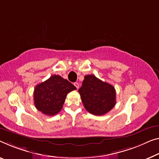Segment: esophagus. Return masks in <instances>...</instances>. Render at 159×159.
I'll return each mask as SVG.
<instances>
[{
  "mask_svg": "<svg viewBox=\"0 0 159 159\" xmlns=\"http://www.w3.org/2000/svg\"><path fill=\"white\" fill-rule=\"evenodd\" d=\"M74 85H75V87H76L77 89H78V88H79V83H78V82H75L74 83Z\"/></svg>",
  "mask_w": 159,
  "mask_h": 159,
  "instance_id": "34e87169",
  "label": "esophagus"
}]
</instances>
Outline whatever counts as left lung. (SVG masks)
<instances>
[{
    "mask_svg": "<svg viewBox=\"0 0 159 159\" xmlns=\"http://www.w3.org/2000/svg\"><path fill=\"white\" fill-rule=\"evenodd\" d=\"M78 92L84 108L94 115H104L116 104L114 87L93 75L84 77L82 87Z\"/></svg>",
    "mask_w": 159,
    "mask_h": 159,
    "instance_id": "left-lung-1",
    "label": "left lung"
}]
</instances>
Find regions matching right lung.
Listing matches in <instances>:
<instances>
[{
	"instance_id": "add662e5",
	"label": "right lung",
	"mask_w": 159,
	"mask_h": 159,
	"mask_svg": "<svg viewBox=\"0 0 159 159\" xmlns=\"http://www.w3.org/2000/svg\"><path fill=\"white\" fill-rule=\"evenodd\" d=\"M76 89L60 75H52L35 87L34 104L36 109L45 115H55L62 109L67 94Z\"/></svg>"
}]
</instances>
